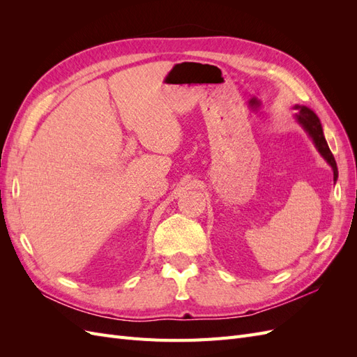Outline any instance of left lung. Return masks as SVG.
I'll return each mask as SVG.
<instances>
[{
	"label": "left lung",
	"mask_w": 357,
	"mask_h": 357,
	"mask_svg": "<svg viewBox=\"0 0 357 357\" xmlns=\"http://www.w3.org/2000/svg\"><path fill=\"white\" fill-rule=\"evenodd\" d=\"M295 110H298V113H296L298 122L302 125V128L305 129L307 134L312 139V143H314L316 149L319 150V153L325 158V160L332 167L333 181H337V178H338L337 162H335V158L329 150L325 135H323V129H321V123L319 121V117L316 116L314 112L310 110L305 105H295Z\"/></svg>",
	"instance_id": "8db88e82"
}]
</instances>
